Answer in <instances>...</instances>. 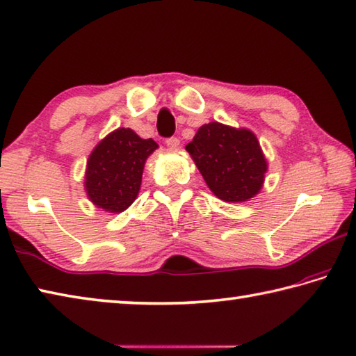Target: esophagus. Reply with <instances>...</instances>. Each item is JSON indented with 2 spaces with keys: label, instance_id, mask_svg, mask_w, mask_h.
<instances>
[{
  "label": "esophagus",
  "instance_id": "obj_1",
  "mask_svg": "<svg viewBox=\"0 0 356 356\" xmlns=\"http://www.w3.org/2000/svg\"><path fill=\"white\" fill-rule=\"evenodd\" d=\"M165 144H167V147H169V149L177 150L178 147H179V138H177V136L167 138V139H165Z\"/></svg>",
  "mask_w": 356,
  "mask_h": 356
}]
</instances>
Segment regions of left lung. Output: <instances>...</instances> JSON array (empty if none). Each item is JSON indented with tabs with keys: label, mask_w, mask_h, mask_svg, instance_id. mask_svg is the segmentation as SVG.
Here are the masks:
<instances>
[{
	"label": "left lung",
	"mask_w": 356,
	"mask_h": 356,
	"mask_svg": "<svg viewBox=\"0 0 356 356\" xmlns=\"http://www.w3.org/2000/svg\"><path fill=\"white\" fill-rule=\"evenodd\" d=\"M186 150L220 200L246 201L264 184L266 161L250 130H236L218 122L206 124L200 127Z\"/></svg>",
	"instance_id": "1"
}]
</instances>
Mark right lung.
Masks as SVG:
<instances>
[{
	"label": "right lung",
	"mask_w": 356,
	"mask_h": 356,
	"mask_svg": "<svg viewBox=\"0 0 356 356\" xmlns=\"http://www.w3.org/2000/svg\"><path fill=\"white\" fill-rule=\"evenodd\" d=\"M158 144L130 129H118L99 143L86 165L85 187L97 207L122 212L136 200L147 156Z\"/></svg>",
	"instance_id": "obj_1"
}]
</instances>
